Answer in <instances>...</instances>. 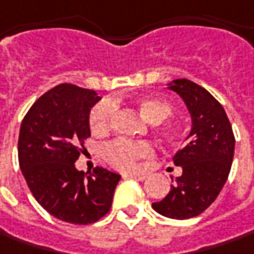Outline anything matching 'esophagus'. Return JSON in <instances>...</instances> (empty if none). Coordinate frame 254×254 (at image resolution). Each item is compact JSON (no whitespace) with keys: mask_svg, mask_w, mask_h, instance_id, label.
<instances>
[{"mask_svg":"<svg viewBox=\"0 0 254 254\" xmlns=\"http://www.w3.org/2000/svg\"><path fill=\"white\" fill-rule=\"evenodd\" d=\"M124 179H135L137 181H143V180H146V174H142V173H127V174H124Z\"/></svg>","mask_w":254,"mask_h":254,"instance_id":"esophagus-1","label":"esophagus"}]
</instances>
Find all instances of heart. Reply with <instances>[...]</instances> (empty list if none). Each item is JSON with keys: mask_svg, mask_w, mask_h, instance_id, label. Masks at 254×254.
Masks as SVG:
<instances>
[{"mask_svg": "<svg viewBox=\"0 0 254 254\" xmlns=\"http://www.w3.org/2000/svg\"><path fill=\"white\" fill-rule=\"evenodd\" d=\"M115 101H101L94 105L88 115V127L92 135H107L112 127V119L115 114ZM136 108L150 122H162L173 114V105L164 98L159 97H143L135 101ZM179 127L170 125L166 129L169 137L179 136ZM154 154V146L150 142L125 140L117 139L102 149V156L110 166L122 171H130L136 167L139 160L149 159Z\"/></svg>", "mask_w": 254, "mask_h": 254, "instance_id": "heart-1", "label": "heart"}]
</instances>
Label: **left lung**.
<instances>
[{
    "label": "left lung",
    "mask_w": 254,
    "mask_h": 254,
    "mask_svg": "<svg viewBox=\"0 0 254 254\" xmlns=\"http://www.w3.org/2000/svg\"><path fill=\"white\" fill-rule=\"evenodd\" d=\"M184 100L192 118L188 142L173 157L183 169L170 192L153 209L173 219L202 214L225 186L235 153V135L223 107L204 87L187 78L169 84Z\"/></svg>",
    "instance_id": "left-lung-1"
}]
</instances>
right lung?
Returning a JSON list of instances; mask_svg holds the SVG:
<instances>
[{"instance_id": "right-lung-1", "label": "right lung", "mask_w": 254, "mask_h": 254, "mask_svg": "<svg viewBox=\"0 0 254 254\" xmlns=\"http://www.w3.org/2000/svg\"><path fill=\"white\" fill-rule=\"evenodd\" d=\"M98 101L92 90L59 84L36 100L19 130V167L32 195L49 214L74 225L108 214L121 180L102 167L84 174L74 166L91 135L88 115Z\"/></svg>"}]
</instances>
